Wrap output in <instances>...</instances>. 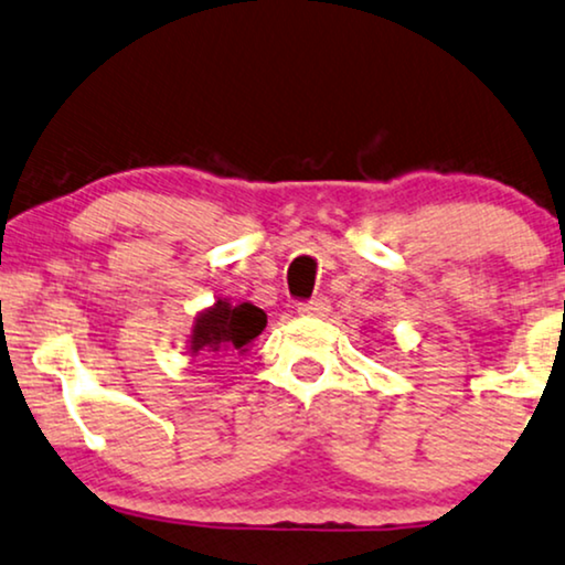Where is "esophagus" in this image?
<instances>
[{
	"instance_id": "34e87169",
	"label": "esophagus",
	"mask_w": 565,
	"mask_h": 565,
	"mask_svg": "<svg viewBox=\"0 0 565 565\" xmlns=\"http://www.w3.org/2000/svg\"><path fill=\"white\" fill-rule=\"evenodd\" d=\"M299 315H305V318H326L330 312V302L326 297H315L310 302H302L297 307Z\"/></svg>"
}]
</instances>
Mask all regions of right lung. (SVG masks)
I'll return each mask as SVG.
<instances>
[{
  "instance_id": "add662e5",
  "label": "right lung",
  "mask_w": 565,
  "mask_h": 565,
  "mask_svg": "<svg viewBox=\"0 0 565 565\" xmlns=\"http://www.w3.org/2000/svg\"><path fill=\"white\" fill-rule=\"evenodd\" d=\"M263 328H266V312L260 307L250 302L230 305L224 299H216L214 307H209L195 318L191 353L201 359H214L209 353L224 351L245 353Z\"/></svg>"
}]
</instances>
